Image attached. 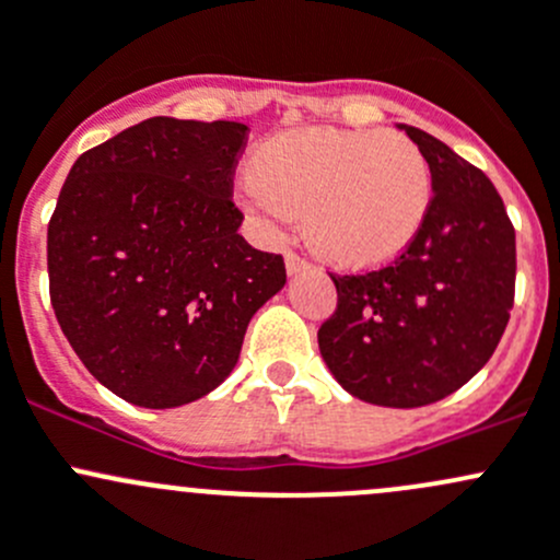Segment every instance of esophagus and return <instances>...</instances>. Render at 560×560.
<instances>
[{"label": "esophagus", "instance_id": "1", "mask_svg": "<svg viewBox=\"0 0 560 560\" xmlns=\"http://www.w3.org/2000/svg\"><path fill=\"white\" fill-rule=\"evenodd\" d=\"M285 269H288V275H299V272H307L310 269V264L304 261V258H299L296 253H285Z\"/></svg>", "mask_w": 560, "mask_h": 560}]
</instances>
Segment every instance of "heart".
<instances>
[{"label": "heart", "mask_w": 560, "mask_h": 560, "mask_svg": "<svg viewBox=\"0 0 560 560\" xmlns=\"http://www.w3.org/2000/svg\"><path fill=\"white\" fill-rule=\"evenodd\" d=\"M240 194L264 221L304 212V237L323 261L372 269L399 258L423 229L431 170L401 135L291 129L258 148Z\"/></svg>", "instance_id": "heart-1"}]
</instances>
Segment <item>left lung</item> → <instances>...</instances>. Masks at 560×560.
<instances>
[{
  "mask_svg": "<svg viewBox=\"0 0 560 560\" xmlns=\"http://www.w3.org/2000/svg\"><path fill=\"white\" fill-rule=\"evenodd\" d=\"M431 170L429 215L388 267L337 278L318 331L328 372L355 399L423 407L493 355L515 299V229L493 183L423 129L399 124Z\"/></svg>",
  "mask_w": 560,
  "mask_h": 560,
  "instance_id": "left-lung-1",
  "label": "left lung"
}]
</instances>
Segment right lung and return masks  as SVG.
<instances>
[{"instance_id":"obj_1","label":"right lung","mask_w":560,"mask_h":560,"mask_svg":"<svg viewBox=\"0 0 560 560\" xmlns=\"http://www.w3.org/2000/svg\"><path fill=\"white\" fill-rule=\"evenodd\" d=\"M247 126L148 118L69 170L48 223L50 304L85 369L148 409L183 407L237 366L253 315L285 285L250 247L232 177Z\"/></svg>"}]
</instances>
